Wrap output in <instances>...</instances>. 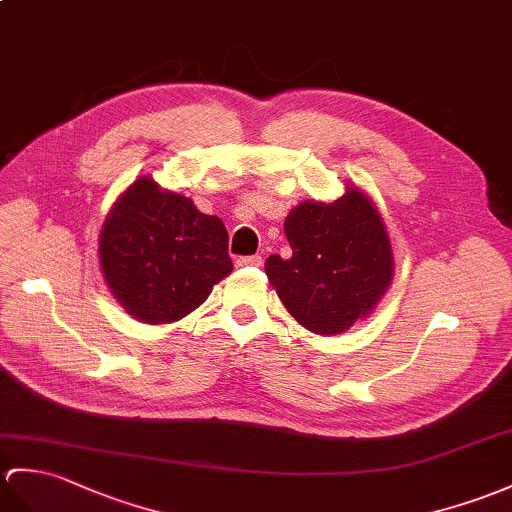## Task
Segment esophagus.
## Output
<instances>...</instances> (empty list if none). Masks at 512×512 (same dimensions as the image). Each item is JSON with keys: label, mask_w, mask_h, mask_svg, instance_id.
<instances>
[{"label": "esophagus", "mask_w": 512, "mask_h": 512, "mask_svg": "<svg viewBox=\"0 0 512 512\" xmlns=\"http://www.w3.org/2000/svg\"><path fill=\"white\" fill-rule=\"evenodd\" d=\"M237 266H261V257L259 255L240 257V259H237Z\"/></svg>", "instance_id": "34e87169"}]
</instances>
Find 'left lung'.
<instances>
[{
    "instance_id": "8db88e82",
    "label": "left lung",
    "mask_w": 512,
    "mask_h": 512,
    "mask_svg": "<svg viewBox=\"0 0 512 512\" xmlns=\"http://www.w3.org/2000/svg\"><path fill=\"white\" fill-rule=\"evenodd\" d=\"M292 257L266 275L294 320L318 336L344 334L375 312L395 277L390 235L373 198L347 185L336 200H303L283 222Z\"/></svg>"
}]
</instances>
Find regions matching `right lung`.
Returning a JSON list of instances; mask_svg holds the SVG:
<instances>
[{
  "instance_id": "right-lung-1",
  "label": "right lung",
  "mask_w": 512,
  "mask_h": 512,
  "mask_svg": "<svg viewBox=\"0 0 512 512\" xmlns=\"http://www.w3.org/2000/svg\"><path fill=\"white\" fill-rule=\"evenodd\" d=\"M229 233L192 198L139 176L113 202L98 257L113 299L146 325H168L207 301L231 275Z\"/></svg>"
}]
</instances>
